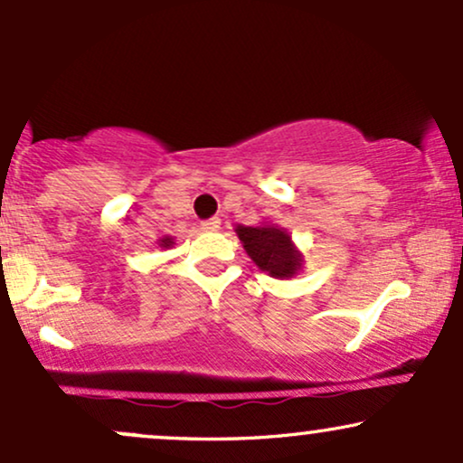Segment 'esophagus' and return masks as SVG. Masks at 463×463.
<instances>
[{"mask_svg": "<svg viewBox=\"0 0 463 463\" xmlns=\"http://www.w3.org/2000/svg\"><path fill=\"white\" fill-rule=\"evenodd\" d=\"M200 226L202 231H217V228H220V220H217V217H209V220H202Z\"/></svg>", "mask_w": 463, "mask_h": 463, "instance_id": "1", "label": "esophagus"}]
</instances>
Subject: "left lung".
<instances>
[{
  "mask_svg": "<svg viewBox=\"0 0 463 463\" xmlns=\"http://www.w3.org/2000/svg\"><path fill=\"white\" fill-rule=\"evenodd\" d=\"M237 235L254 263L274 279H289L300 269L302 259L291 237L276 226H237Z\"/></svg>",
  "mask_w": 463,
  "mask_h": 463,
  "instance_id": "8db88e82",
  "label": "left lung"
}]
</instances>
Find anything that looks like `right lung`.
Listing matches in <instances>:
<instances>
[{
  "label": "right lung",
  "instance_id": "add662e5",
  "mask_svg": "<svg viewBox=\"0 0 463 463\" xmlns=\"http://www.w3.org/2000/svg\"><path fill=\"white\" fill-rule=\"evenodd\" d=\"M172 243H174V241H172V239H169V237H165V239H161V246H163V248L172 246Z\"/></svg>",
  "mask_w": 463,
  "mask_h": 463
}]
</instances>
